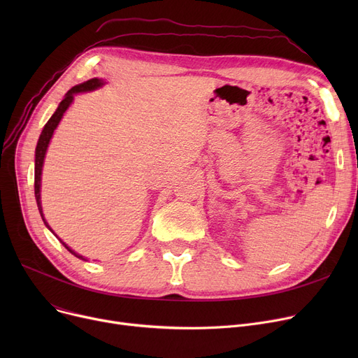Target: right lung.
<instances>
[{"label":"right lung","instance_id":"right-lung-1","mask_svg":"<svg viewBox=\"0 0 358 358\" xmlns=\"http://www.w3.org/2000/svg\"><path fill=\"white\" fill-rule=\"evenodd\" d=\"M106 84V81L104 80H100V78H91V80H88V81H85V83H83V84H78V85H75V87H72L66 94H65V97H64V100L59 103V106H58V108L55 110V113L52 115V117L48 120V123L45 124V127H43V130H42V134H41V136H39V141H37V145H36V150H34V197H36V203H37V209H39V213H41V216H42V220L45 222V224H46V228L56 236L58 238L59 241H61V243L62 245L72 254V255H75L77 258H80V259H84V261H88L87 258H84L83 255H80L78 252H75L73 250H71L66 243L56 235L55 232H53V229L49 227V223L46 222V219H45V216H43V209H42V200H41V187H42V169H43V162H45V157H46V150H48V146H49V142H50V139H52V136H53V131H55V129L58 127V124H59V122H61V119L64 117V115H65V111L69 108V106L72 104V101H73V96L75 94H80V92H88V91H94V90H97V88H101L103 85Z\"/></svg>","mask_w":358,"mask_h":358}]
</instances>
